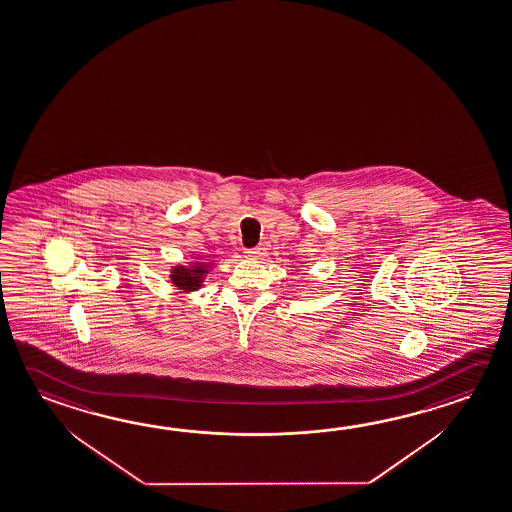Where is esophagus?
<instances>
[{
	"label": "esophagus",
	"instance_id": "esophagus-1",
	"mask_svg": "<svg viewBox=\"0 0 512 512\" xmlns=\"http://www.w3.org/2000/svg\"><path fill=\"white\" fill-rule=\"evenodd\" d=\"M264 255H266V248H262V246H257V248H252V250H246V252H244V257L253 260L262 259Z\"/></svg>",
	"mask_w": 512,
	"mask_h": 512
}]
</instances>
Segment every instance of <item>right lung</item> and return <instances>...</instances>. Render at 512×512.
I'll use <instances>...</instances> for the list:
<instances>
[{
    "mask_svg": "<svg viewBox=\"0 0 512 512\" xmlns=\"http://www.w3.org/2000/svg\"><path fill=\"white\" fill-rule=\"evenodd\" d=\"M203 273H205V269H203L199 262H196V266H192V268H174V271H172V282L180 287V289L194 291V289H198L201 286Z\"/></svg>",
    "mask_w": 512,
    "mask_h": 512,
    "instance_id": "1",
    "label": "right lung"
}]
</instances>
